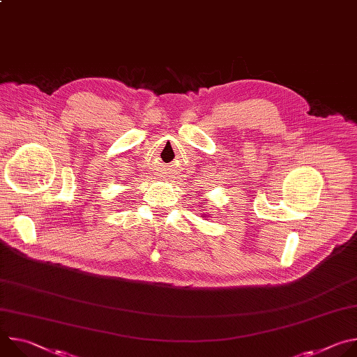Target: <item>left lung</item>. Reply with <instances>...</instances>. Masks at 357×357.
Masks as SVG:
<instances>
[{"instance_id":"1","label":"left lung","mask_w":357,"mask_h":357,"mask_svg":"<svg viewBox=\"0 0 357 357\" xmlns=\"http://www.w3.org/2000/svg\"><path fill=\"white\" fill-rule=\"evenodd\" d=\"M203 203H205V202H203ZM202 216H203V218H208V216H209V215H206V213H203V215H202Z\"/></svg>"}]
</instances>
